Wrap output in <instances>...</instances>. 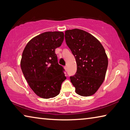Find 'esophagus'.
Segmentation results:
<instances>
[{
  "instance_id": "esophagus-1",
  "label": "esophagus",
  "mask_w": 130,
  "mask_h": 130,
  "mask_svg": "<svg viewBox=\"0 0 130 130\" xmlns=\"http://www.w3.org/2000/svg\"><path fill=\"white\" fill-rule=\"evenodd\" d=\"M64 69H65V70H66V71H67V69H68L67 66H65V67H64Z\"/></svg>"
}]
</instances>
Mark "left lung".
<instances>
[{"label":"left lung","instance_id":"obj_1","mask_svg":"<svg viewBox=\"0 0 130 130\" xmlns=\"http://www.w3.org/2000/svg\"><path fill=\"white\" fill-rule=\"evenodd\" d=\"M66 43L75 57L77 72L70 81L79 95H93L104 80L108 57L99 41L84 30L65 31Z\"/></svg>","mask_w":130,"mask_h":130}]
</instances>
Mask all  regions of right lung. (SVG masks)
Masks as SVG:
<instances>
[{
    "label": "right lung",
    "mask_w": 130,
    "mask_h": 130,
    "mask_svg": "<svg viewBox=\"0 0 130 130\" xmlns=\"http://www.w3.org/2000/svg\"><path fill=\"white\" fill-rule=\"evenodd\" d=\"M63 39L62 31L45 32L31 39L23 50L22 71L31 89L40 98L49 99L58 95L67 78L55 53Z\"/></svg>",
    "instance_id": "1"
}]
</instances>
